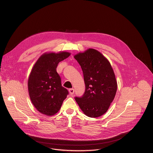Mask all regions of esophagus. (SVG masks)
<instances>
[{
	"mask_svg": "<svg viewBox=\"0 0 153 153\" xmlns=\"http://www.w3.org/2000/svg\"><path fill=\"white\" fill-rule=\"evenodd\" d=\"M74 90L73 88H70L69 89V93L71 95H73L74 94Z\"/></svg>",
	"mask_w": 153,
	"mask_h": 153,
	"instance_id": "esophagus-1",
	"label": "esophagus"
}]
</instances>
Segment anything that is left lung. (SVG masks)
Wrapping results in <instances>:
<instances>
[{"label":"left lung","mask_w":153,"mask_h":153,"mask_svg":"<svg viewBox=\"0 0 153 153\" xmlns=\"http://www.w3.org/2000/svg\"><path fill=\"white\" fill-rule=\"evenodd\" d=\"M82 68L85 91L75 100L83 113L90 117L104 114L114 99L117 84L109 61L99 51L90 48L74 56Z\"/></svg>","instance_id":"8db88e82"}]
</instances>
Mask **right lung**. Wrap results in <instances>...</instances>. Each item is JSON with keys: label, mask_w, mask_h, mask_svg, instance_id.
Masks as SVG:
<instances>
[{"label": "right lung", "mask_w": 153, "mask_h": 153, "mask_svg": "<svg viewBox=\"0 0 153 153\" xmlns=\"http://www.w3.org/2000/svg\"><path fill=\"white\" fill-rule=\"evenodd\" d=\"M70 54L65 51L45 53L33 67L28 82V93L33 105L43 114H56L68 94V90L62 86L56 68L58 63Z\"/></svg>", "instance_id": "add662e5"}]
</instances>
